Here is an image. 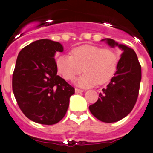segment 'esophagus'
I'll use <instances>...</instances> for the list:
<instances>
[{"instance_id": "esophagus-1", "label": "esophagus", "mask_w": 153, "mask_h": 153, "mask_svg": "<svg viewBox=\"0 0 153 153\" xmlns=\"http://www.w3.org/2000/svg\"><path fill=\"white\" fill-rule=\"evenodd\" d=\"M74 91H75V93H81V92H84V90H82V89H79V88H75Z\"/></svg>"}]
</instances>
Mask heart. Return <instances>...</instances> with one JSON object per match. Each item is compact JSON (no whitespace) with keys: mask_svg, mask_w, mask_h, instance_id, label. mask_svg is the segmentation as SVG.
Returning <instances> with one entry per match:
<instances>
[{"mask_svg":"<svg viewBox=\"0 0 153 153\" xmlns=\"http://www.w3.org/2000/svg\"><path fill=\"white\" fill-rule=\"evenodd\" d=\"M118 57L115 51L94 45L75 47L71 55H61L56 60L57 71L66 80H72L83 71L74 83L82 88L104 84L112 79L117 71Z\"/></svg>","mask_w":153,"mask_h":153,"instance_id":"obj_1","label":"heart"}]
</instances>
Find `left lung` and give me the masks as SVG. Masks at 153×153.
Instances as JSON below:
<instances>
[{"label":"left lung","mask_w":153,"mask_h":153,"mask_svg":"<svg viewBox=\"0 0 153 153\" xmlns=\"http://www.w3.org/2000/svg\"><path fill=\"white\" fill-rule=\"evenodd\" d=\"M110 47L122 51L117 71L100 98L89 106L92 114L102 122L113 123L128 116L135 105L142 79V69L134 50L112 39H102Z\"/></svg>","instance_id":"8db88e82"}]
</instances>
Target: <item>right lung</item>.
<instances>
[{
  "label": "right lung",
  "mask_w": 153,
  "mask_h": 153,
  "mask_svg": "<svg viewBox=\"0 0 153 153\" xmlns=\"http://www.w3.org/2000/svg\"><path fill=\"white\" fill-rule=\"evenodd\" d=\"M61 43L34 41L19 52L12 76V90L22 113L34 122L57 124L66 114L74 88L57 75V52Z\"/></svg>",
  "instance_id": "obj_1"
}]
</instances>
